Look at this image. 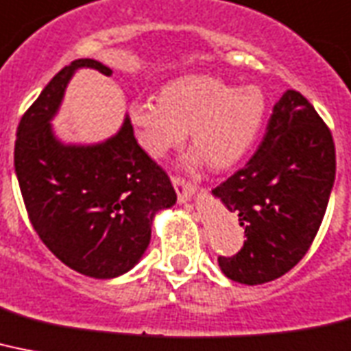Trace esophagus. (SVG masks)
Here are the masks:
<instances>
[{
  "mask_svg": "<svg viewBox=\"0 0 351 351\" xmlns=\"http://www.w3.org/2000/svg\"><path fill=\"white\" fill-rule=\"evenodd\" d=\"M171 182H173V187H175L176 196H178V202H180V204H187V202L195 196V185H191L189 182H185L184 178H180V176H173Z\"/></svg>",
  "mask_w": 351,
  "mask_h": 351,
  "instance_id": "34e87169",
  "label": "esophagus"
}]
</instances>
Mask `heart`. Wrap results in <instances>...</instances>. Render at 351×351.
I'll return each instance as SVG.
<instances>
[{"label": "heart", "mask_w": 351, "mask_h": 351, "mask_svg": "<svg viewBox=\"0 0 351 351\" xmlns=\"http://www.w3.org/2000/svg\"><path fill=\"white\" fill-rule=\"evenodd\" d=\"M267 115L258 86L234 88L218 77L187 73L162 88L160 101L136 99L130 119L147 155L162 158L191 130V162L215 171L236 166L254 146Z\"/></svg>", "instance_id": "b5f03b06"}]
</instances>
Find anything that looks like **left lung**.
I'll use <instances>...</instances> for the list:
<instances>
[{"mask_svg":"<svg viewBox=\"0 0 351 351\" xmlns=\"http://www.w3.org/2000/svg\"><path fill=\"white\" fill-rule=\"evenodd\" d=\"M333 180L332 133L301 93L285 92L254 156L213 189L247 236L238 254L218 258L221 272L243 285L287 274L317 234Z\"/></svg>","mask_w":351,"mask_h":351,"instance_id":"1","label":"left lung"}]
</instances>
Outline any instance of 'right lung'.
Masks as SVG:
<instances>
[{"label":"right lung","instance_id":"1","mask_svg":"<svg viewBox=\"0 0 351 351\" xmlns=\"http://www.w3.org/2000/svg\"><path fill=\"white\" fill-rule=\"evenodd\" d=\"M81 68L113 73L95 59L62 68L19 122L14 167L43 243L79 274L111 279L141 261L155 215L176 204V193L136 144L128 115L115 135L97 144H66L56 135L53 117Z\"/></svg>","mask_w":351,"mask_h":351}]
</instances>
